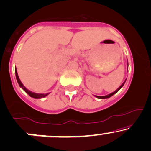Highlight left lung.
I'll return each instance as SVG.
<instances>
[{"label":"left lung","mask_w":151,"mask_h":151,"mask_svg":"<svg viewBox=\"0 0 151 151\" xmlns=\"http://www.w3.org/2000/svg\"><path fill=\"white\" fill-rule=\"evenodd\" d=\"M125 81H124V83H125ZM124 83L123 84H122V86H120L119 88L117 90H115V91H114V92H113V93H110V94H109V95H106V96H96V97H97V98H100V99H105V98H109V97H110L112 96L113 95H114V94L116 93H117V92L119 91V90L121 89V88H122V87H123L124 84Z\"/></svg>","instance_id":"1"}]
</instances>
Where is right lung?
Segmentation results:
<instances>
[{
    "mask_svg": "<svg viewBox=\"0 0 151 151\" xmlns=\"http://www.w3.org/2000/svg\"><path fill=\"white\" fill-rule=\"evenodd\" d=\"M15 76H16V78H17V83H18L19 86L21 87V88H22L23 90H24V91L26 92L28 94V95H29L30 97H34V98H42V97H46L47 95H48L49 93H47V94H40V93H32V92L29 91V90H27V88L24 87V86L22 85V83H21L20 80H19V77H18V75H17V70H16L15 68Z\"/></svg>",
    "mask_w": 151,
    "mask_h": 151,
    "instance_id": "1",
    "label": "right lung"
}]
</instances>
